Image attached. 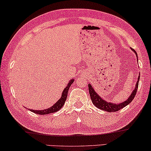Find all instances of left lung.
Returning <instances> with one entry per match:
<instances>
[{"mask_svg": "<svg viewBox=\"0 0 151 151\" xmlns=\"http://www.w3.org/2000/svg\"><path fill=\"white\" fill-rule=\"evenodd\" d=\"M135 52V51H134ZM136 53V52H135ZM137 54V53H136ZM139 76L137 83L135 89L133 90V91L131 93L130 97L128 98V99L126 100V101L123 102V103H121V104L116 105V104H113V103H107L105 101V100H103L100 97V96L98 95L97 93H96V91L93 90V89L91 87V85H89V91L90 97H91V101H92L93 104L95 105L96 107H98V108L103 109L104 111H107L108 112H113V111H116L120 110L121 109L123 108L124 107H126V105H128L129 103H130L133 99H134V96H135L137 91L138 89V85H139Z\"/></svg>", "mask_w": 151, "mask_h": 151, "instance_id": "left-lung-1", "label": "left lung"}]
</instances>
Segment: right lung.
Masks as SVG:
<instances>
[{
    "label": "right lung",
    "mask_w": 151,
    "mask_h": 151,
    "mask_svg": "<svg viewBox=\"0 0 151 151\" xmlns=\"http://www.w3.org/2000/svg\"><path fill=\"white\" fill-rule=\"evenodd\" d=\"M73 83V80H72L69 82V83L68 84L67 87H66L65 89H64L63 93H62V97L60 98V99L55 104H54L52 107H50V108L44 109V110H34V109H30V110L31 111H33V112L35 113V114H40V115L51 114V113H54L59 111L62 107H63L64 103H65L66 101V98H67L68 89H69V87H71V84Z\"/></svg>",
    "instance_id": "obj_1"
}]
</instances>
